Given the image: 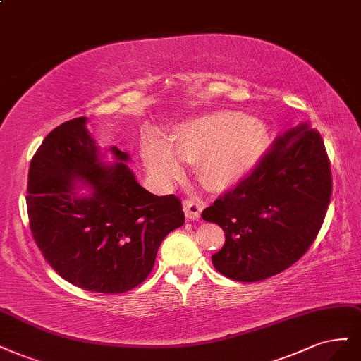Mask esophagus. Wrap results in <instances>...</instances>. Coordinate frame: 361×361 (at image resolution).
Returning a JSON list of instances; mask_svg holds the SVG:
<instances>
[{"mask_svg":"<svg viewBox=\"0 0 361 361\" xmlns=\"http://www.w3.org/2000/svg\"><path fill=\"white\" fill-rule=\"evenodd\" d=\"M204 209V204L202 202H194V200H186L183 202V210L185 215L188 219H198L202 215V210Z\"/></svg>","mask_w":361,"mask_h":361,"instance_id":"1","label":"esophagus"}]
</instances>
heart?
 Masks as SVG:
<instances>
[{"label":"heart","mask_w":361,"mask_h":361,"mask_svg":"<svg viewBox=\"0 0 361 361\" xmlns=\"http://www.w3.org/2000/svg\"><path fill=\"white\" fill-rule=\"evenodd\" d=\"M139 151L158 183L171 185L185 175V163H197L207 188L227 191L243 182L267 151L263 127L235 110H214L175 126L169 142L155 131L142 135Z\"/></svg>","instance_id":"heart-1"}]
</instances>
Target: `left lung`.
Instances as JSON below:
<instances>
[{
  "mask_svg": "<svg viewBox=\"0 0 361 361\" xmlns=\"http://www.w3.org/2000/svg\"><path fill=\"white\" fill-rule=\"evenodd\" d=\"M330 197V161L319 133L307 122L285 131L250 176L202 212L226 233L214 267L240 282L288 269L317 239Z\"/></svg>",
  "mask_w": 361,
  "mask_h": 361,
  "instance_id": "left-lung-1",
  "label": "left lung"
}]
</instances>
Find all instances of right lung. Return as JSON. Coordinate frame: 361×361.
I'll use <instances>...</instances> for the list:
<instances>
[{"instance_id":"add662e5","label":"right lung","mask_w":361,"mask_h":361,"mask_svg":"<svg viewBox=\"0 0 361 361\" xmlns=\"http://www.w3.org/2000/svg\"><path fill=\"white\" fill-rule=\"evenodd\" d=\"M118 161L102 163L86 118L61 123L34 154L27 190L32 238L59 276L102 294L127 293L152 271L166 235L183 226L176 195H155ZM89 194L79 196L78 190Z\"/></svg>"}]
</instances>
